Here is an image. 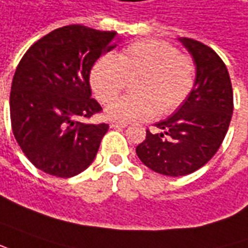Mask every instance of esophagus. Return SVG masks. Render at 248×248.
I'll return each mask as SVG.
<instances>
[{"label": "esophagus", "instance_id": "34e87169", "mask_svg": "<svg viewBox=\"0 0 248 248\" xmlns=\"http://www.w3.org/2000/svg\"><path fill=\"white\" fill-rule=\"evenodd\" d=\"M127 124L126 122H118V121H112L111 122V127H117V129H122V127H126Z\"/></svg>", "mask_w": 248, "mask_h": 248}]
</instances>
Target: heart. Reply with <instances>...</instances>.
I'll list each match as a JSON object with an SVG mask.
<instances>
[{
	"instance_id": "1",
	"label": "heart",
	"mask_w": 248,
	"mask_h": 248,
	"mask_svg": "<svg viewBox=\"0 0 248 248\" xmlns=\"http://www.w3.org/2000/svg\"><path fill=\"white\" fill-rule=\"evenodd\" d=\"M133 95L124 96L107 108L111 119L145 121L157 112L178 110L194 88L195 65L171 43L140 40L118 54L103 55L91 69L89 81L99 102L110 104L121 95L127 80H134Z\"/></svg>"
}]
</instances>
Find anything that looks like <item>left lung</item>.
Returning <instances> with one entry per match:
<instances>
[{"label":"left lung","instance_id":"8db88e82","mask_svg":"<svg viewBox=\"0 0 248 248\" xmlns=\"http://www.w3.org/2000/svg\"><path fill=\"white\" fill-rule=\"evenodd\" d=\"M197 66L194 88L172 117L146 130L136 148L140 160L155 172L183 176L205 166L215 156L230 127L233 92L230 73L215 50L201 42L182 38Z\"/></svg>","mask_w":248,"mask_h":248}]
</instances>
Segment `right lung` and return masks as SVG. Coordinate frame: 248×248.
<instances>
[{"label": "right lung", "mask_w": 248, "mask_h": 248, "mask_svg": "<svg viewBox=\"0 0 248 248\" xmlns=\"http://www.w3.org/2000/svg\"><path fill=\"white\" fill-rule=\"evenodd\" d=\"M118 32L65 25L35 42L18 62L11 89V124L18 146L40 171L70 178L95 159L107 122L91 97L89 72L115 47Z\"/></svg>", "instance_id": "add662e5"}]
</instances>
